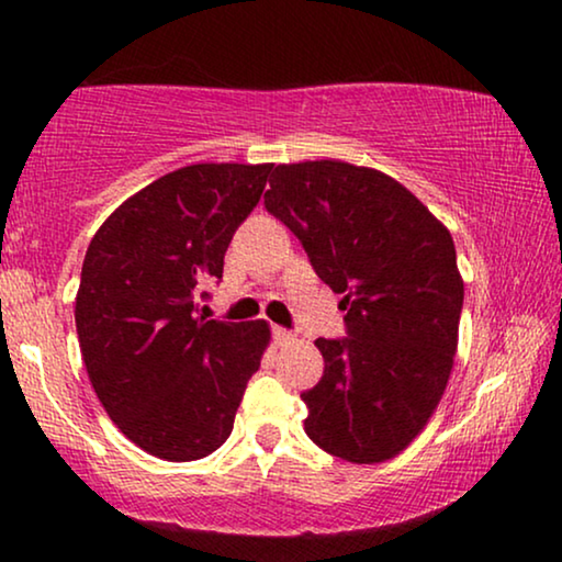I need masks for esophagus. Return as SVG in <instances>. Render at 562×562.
<instances>
[{
  "mask_svg": "<svg viewBox=\"0 0 562 562\" xmlns=\"http://www.w3.org/2000/svg\"><path fill=\"white\" fill-rule=\"evenodd\" d=\"M273 337L279 345H291L296 340V335L289 333V329H283V327H273Z\"/></svg>",
  "mask_w": 562,
  "mask_h": 562,
  "instance_id": "34e87169",
  "label": "esophagus"
}]
</instances>
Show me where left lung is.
Returning <instances> with one entry per match:
<instances>
[{"mask_svg": "<svg viewBox=\"0 0 562 562\" xmlns=\"http://www.w3.org/2000/svg\"><path fill=\"white\" fill-rule=\"evenodd\" d=\"M266 210L342 294L345 340H314L325 373L304 429L348 463L396 458L427 427L458 350L463 276L450 229L389 173L345 160L279 164Z\"/></svg>", "mask_w": 562, "mask_h": 562, "instance_id": "left-lung-1", "label": "left lung"}]
</instances>
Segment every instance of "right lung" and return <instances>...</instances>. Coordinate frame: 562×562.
<instances>
[{
  "label": "right lung",
  "instance_id": "add662e5",
  "mask_svg": "<svg viewBox=\"0 0 562 562\" xmlns=\"http://www.w3.org/2000/svg\"><path fill=\"white\" fill-rule=\"evenodd\" d=\"M273 164H194L122 202L91 237L76 333L91 386L120 432L168 463L206 458L271 342L268 322L196 317L235 229Z\"/></svg>",
  "mask_w": 562,
  "mask_h": 562
}]
</instances>
